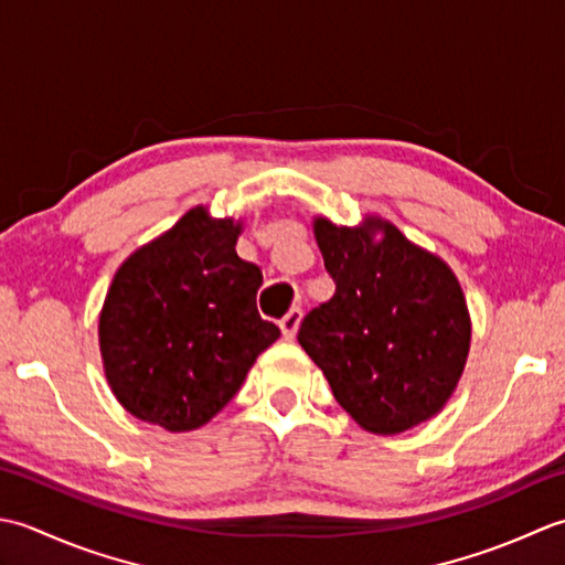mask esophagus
<instances>
[{
	"instance_id": "1",
	"label": "esophagus",
	"mask_w": 565,
	"mask_h": 565,
	"mask_svg": "<svg viewBox=\"0 0 565 565\" xmlns=\"http://www.w3.org/2000/svg\"><path fill=\"white\" fill-rule=\"evenodd\" d=\"M299 321H302V309H299V307H292L290 312H287L280 319V329H282V337L285 339H295V333L299 329Z\"/></svg>"
}]
</instances>
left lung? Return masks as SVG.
<instances>
[{"mask_svg":"<svg viewBox=\"0 0 565 565\" xmlns=\"http://www.w3.org/2000/svg\"><path fill=\"white\" fill-rule=\"evenodd\" d=\"M315 234L337 292L302 319L299 347L365 431L399 434L434 417L470 349L456 275L383 218L363 228L317 218Z\"/></svg>","mask_w":565,"mask_h":565,"instance_id":"8db88e82","label":"left lung"}]
</instances>
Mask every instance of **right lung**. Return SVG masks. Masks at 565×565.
<instances>
[{
	"instance_id": "1",
	"label": "right lung",
	"mask_w": 565,
	"mask_h": 565,
	"mask_svg": "<svg viewBox=\"0 0 565 565\" xmlns=\"http://www.w3.org/2000/svg\"><path fill=\"white\" fill-rule=\"evenodd\" d=\"M241 226L194 206L117 270L99 349L134 417L190 431L222 412L280 329L258 315L263 273L236 256Z\"/></svg>"
}]
</instances>
